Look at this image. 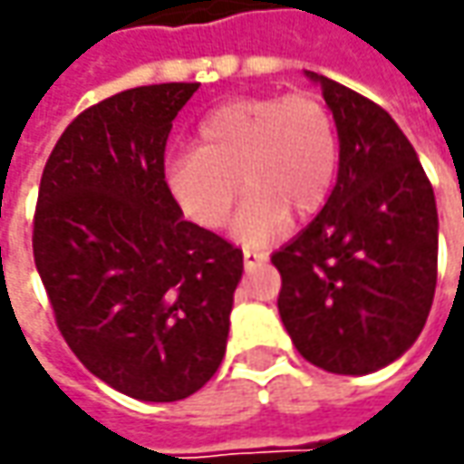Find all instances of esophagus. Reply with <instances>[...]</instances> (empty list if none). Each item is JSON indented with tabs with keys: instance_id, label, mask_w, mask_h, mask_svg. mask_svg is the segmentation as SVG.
Here are the masks:
<instances>
[{
	"instance_id": "obj_1",
	"label": "esophagus",
	"mask_w": 464,
	"mask_h": 464,
	"mask_svg": "<svg viewBox=\"0 0 464 464\" xmlns=\"http://www.w3.org/2000/svg\"><path fill=\"white\" fill-rule=\"evenodd\" d=\"M242 260H245V268H253V266H258L263 260H268L266 253H260V250H250V247H245L242 250Z\"/></svg>"
}]
</instances>
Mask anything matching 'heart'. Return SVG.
<instances>
[{
	"mask_svg": "<svg viewBox=\"0 0 464 464\" xmlns=\"http://www.w3.org/2000/svg\"><path fill=\"white\" fill-rule=\"evenodd\" d=\"M341 162L330 108L312 92L240 98L201 121L196 147L172 154L165 180L180 211L201 229H219L240 190L247 196L232 235L274 237L289 214L307 219L328 201Z\"/></svg>",
	"mask_w": 464,
	"mask_h": 464,
	"instance_id": "obj_1",
	"label": "heart"
}]
</instances>
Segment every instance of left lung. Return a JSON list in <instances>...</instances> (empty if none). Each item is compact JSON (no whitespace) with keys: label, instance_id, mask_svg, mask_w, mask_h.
Here are the masks:
<instances>
[{"label":"left lung","instance_id":"1","mask_svg":"<svg viewBox=\"0 0 464 464\" xmlns=\"http://www.w3.org/2000/svg\"><path fill=\"white\" fill-rule=\"evenodd\" d=\"M341 139L328 204L271 260L296 351L333 374H369L416 343L437 289L434 188L401 126L323 74Z\"/></svg>","mask_w":464,"mask_h":464}]
</instances>
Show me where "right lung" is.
<instances>
[{"label": "right lung", "mask_w": 464, "mask_h": 464, "mask_svg": "<svg viewBox=\"0 0 464 464\" xmlns=\"http://www.w3.org/2000/svg\"><path fill=\"white\" fill-rule=\"evenodd\" d=\"M198 90H123L74 118L48 157L33 258L74 356L113 390L183 401L219 369L242 250L186 222L165 180L172 121Z\"/></svg>", "instance_id": "1"}]
</instances>
